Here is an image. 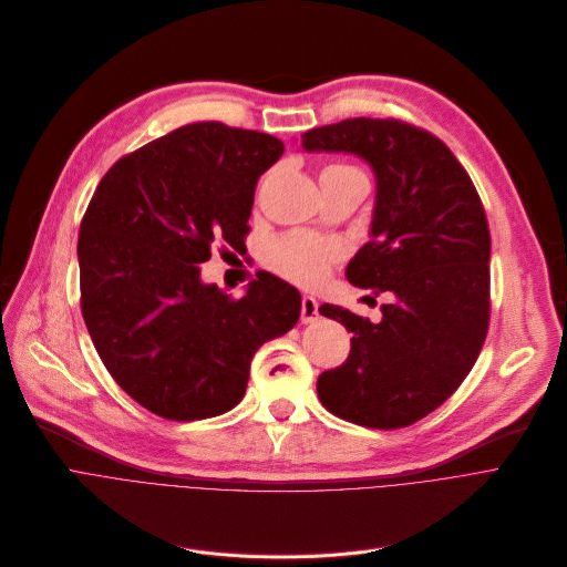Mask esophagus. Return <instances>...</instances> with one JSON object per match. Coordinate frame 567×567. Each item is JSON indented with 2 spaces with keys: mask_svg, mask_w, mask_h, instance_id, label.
I'll list each match as a JSON object with an SVG mask.
<instances>
[{
  "mask_svg": "<svg viewBox=\"0 0 567 567\" xmlns=\"http://www.w3.org/2000/svg\"><path fill=\"white\" fill-rule=\"evenodd\" d=\"M315 319H319V303H317V298L303 296V298H300V321H303V323H312Z\"/></svg>",
  "mask_w": 567,
  "mask_h": 567,
  "instance_id": "1",
  "label": "esophagus"
}]
</instances>
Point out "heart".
I'll use <instances>...</instances> for the list:
<instances>
[{
	"instance_id": "1",
	"label": "heart",
	"mask_w": 567,
	"mask_h": 567,
	"mask_svg": "<svg viewBox=\"0 0 567 567\" xmlns=\"http://www.w3.org/2000/svg\"><path fill=\"white\" fill-rule=\"evenodd\" d=\"M332 171H358L351 164H330L323 173ZM342 257V248L334 241H326L310 233H285L269 241L264 259H267L269 269L278 276L303 285L317 287L326 280L332 264Z\"/></svg>"
}]
</instances>
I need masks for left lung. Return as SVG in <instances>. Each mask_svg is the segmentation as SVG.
Returning a JSON list of instances; mask_svg holds the SVG:
<instances>
[{
	"label": "left lung",
	"instance_id": "obj_1",
	"mask_svg": "<svg viewBox=\"0 0 567 567\" xmlns=\"http://www.w3.org/2000/svg\"><path fill=\"white\" fill-rule=\"evenodd\" d=\"M306 150L364 157L379 179L371 241L347 278L392 293L383 319L319 312L353 332L349 358L319 375L337 417L403 429L440 408L472 371L489 326V230L474 182L431 132L396 118H349L300 136ZM371 298V296H367Z\"/></svg>",
	"mask_w": 567,
	"mask_h": 567
}]
</instances>
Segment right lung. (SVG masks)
<instances>
[{
  "label": "right lung",
  "mask_w": 567,
  "mask_h": 567,
  "mask_svg": "<svg viewBox=\"0 0 567 567\" xmlns=\"http://www.w3.org/2000/svg\"><path fill=\"white\" fill-rule=\"evenodd\" d=\"M271 134L194 123L121 157L80 225V303L100 360L171 422L235 408L255 351L291 330L300 293L259 271L244 296L200 282L212 244L250 233L255 186L282 155Z\"/></svg>",
  "instance_id": "add662e5"
}]
</instances>
